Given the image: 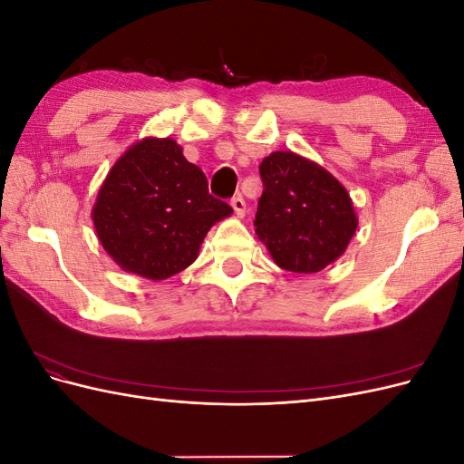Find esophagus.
Segmentation results:
<instances>
[{
  "instance_id": "34e87169",
  "label": "esophagus",
  "mask_w": 464,
  "mask_h": 464,
  "mask_svg": "<svg viewBox=\"0 0 464 464\" xmlns=\"http://www.w3.org/2000/svg\"><path fill=\"white\" fill-rule=\"evenodd\" d=\"M230 205H232V208H234V213H236L237 218H244V217H246V201L242 199V195H237V198H234V199L230 201Z\"/></svg>"
}]
</instances>
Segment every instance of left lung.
<instances>
[{
    "mask_svg": "<svg viewBox=\"0 0 464 464\" xmlns=\"http://www.w3.org/2000/svg\"><path fill=\"white\" fill-rule=\"evenodd\" d=\"M256 234L285 271L319 273L339 259L358 228L346 188L325 168L292 150L265 157Z\"/></svg>",
    "mask_w": 464,
    "mask_h": 464,
    "instance_id": "obj_1",
    "label": "left lung"
}]
</instances>
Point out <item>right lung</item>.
Segmentation results:
<instances>
[{
	"instance_id": "right-lung-1",
	"label": "right lung",
	"mask_w": 464,
	"mask_h": 464,
	"mask_svg": "<svg viewBox=\"0 0 464 464\" xmlns=\"http://www.w3.org/2000/svg\"><path fill=\"white\" fill-rule=\"evenodd\" d=\"M232 215L170 137H145L110 168L92 207L106 254L125 273L164 280L199 256L207 232Z\"/></svg>"
}]
</instances>
